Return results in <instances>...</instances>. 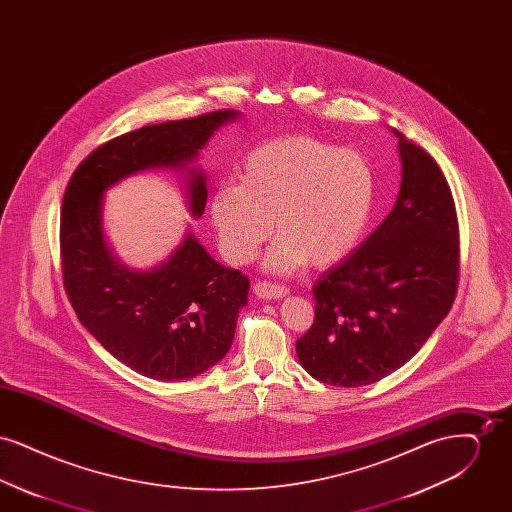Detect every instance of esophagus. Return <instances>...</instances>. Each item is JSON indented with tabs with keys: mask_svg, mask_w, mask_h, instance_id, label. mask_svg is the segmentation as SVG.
<instances>
[{
	"mask_svg": "<svg viewBox=\"0 0 512 512\" xmlns=\"http://www.w3.org/2000/svg\"><path fill=\"white\" fill-rule=\"evenodd\" d=\"M253 293L259 299H282L290 293V290L284 286H278V284H270V282H257L253 286Z\"/></svg>",
	"mask_w": 512,
	"mask_h": 512,
	"instance_id": "obj_1",
	"label": "esophagus"
}]
</instances>
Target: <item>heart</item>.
I'll return each mask as SVG.
<instances>
[{
	"mask_svg": "<svg viewBox=\"0 0 512 512\" xmlns=\"http://www.w3.org/2000/svg\"><path fill=\"white\" fill-rule=\"evenodd\" d=\"M374 207V172L353 149L305 134L268 140L251 149L240 184L222 182L209 201L220 251L247 265L274 228L265 268L290 274L338 263L365 234Z\"/></svg>",
	"mask_w": 512,
	"mask_h": 512,
	"instance_id": "b5f03b06",
	"label": "heart"
}]
</instances>
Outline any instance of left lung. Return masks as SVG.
Masks as SVG:
<instances>
[{
  "label": "left lung",
  "mask_w": 512,
  "mask_h": 512,
  "mask_svg": "<svg viewBox=\"0 0 512 512\" xmlns=\"http://www.w3.org/2000/svg\"><path fill=\"white\" fill-rule=\"evenodd\" d=\"M391 132L401 161L397 201L363 244L318 278L315 322L295 341L301 366L330 386H368L411 361L457 292L459 224L449 184L422 147Z\"/></svg>",
  "instance_id": "obj_1"
}]
</instances>
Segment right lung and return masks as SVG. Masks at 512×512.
I'll use <instances>...</instances> for the list:
<instances>
[{"label":"right lung","instance_id":"obj_1","mask_svg":"<svg viewBox=\"0 0 512 512\" xmlns=\"http://www.w3.org/2000/svg\"><path fill=\"white\" fill-rule=\"evenodd\" d=\"M240 117L224 109L122 134L80 163L63 197L61 261L74 313L115 359L147 378L188 380L217 365L232 347L249 280L217 263L190 228L159 265L126 267L105 236V192L140 172H182L188 213L199 219L207 176L194 163L220 126Z\"/></svg>","mask_w":512,"mask_h":512}]
</instances>
